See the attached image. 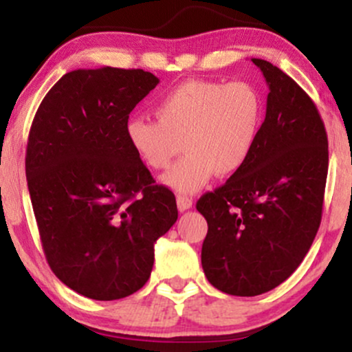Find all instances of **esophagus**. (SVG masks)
I'll return each instance as SVG.
<instances>
[{
  "label": "esophagus",
  "instance_id": "obj_1",
  "mask_svg": "<svg viewBox=\"0 0 352 352\" xmlns=\"http://www.w3.org/2000/svg\"><path fill=\"white\" fill-rule=\"evenodd\" d=\"M192 204H194V200H192V197L177 195V207H179L180 212L188 210V208L192 207Z\"/></svg>",
  "mask_w": 352,
  "mask_h": 352
}]
</instances>
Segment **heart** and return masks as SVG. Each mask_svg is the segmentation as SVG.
I'll use <instances>...</instances> for the list:
<instances>
[{"label": "heart", "mask_w": 352, "mask_h": 352, "mask_svg": "<svg viewBox=\"0 0 352 352\" xmlns=\"http://www.w3.org/2000/svg\"><path fill=\"white\" fill-rule=\"evenodd\" d=\"M157 120L126 123V140L153 170H165L185 150L162 182L177 192H195L217 173L232 175L249 160L261 133L264 102L249 82L187 80L153 105Z\"/></svg>", "instance_id": "1"}]
</instances>
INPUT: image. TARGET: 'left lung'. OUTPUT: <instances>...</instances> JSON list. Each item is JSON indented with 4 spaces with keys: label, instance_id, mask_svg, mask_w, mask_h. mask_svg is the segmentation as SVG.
<instances>
[{
    "label": "left lung",
    "instance_id": "left-lung-1",
    "mask_svg": "<svg viewBox=\"0 0 352 352\" xmlns=\"http://www.w3.org/2000/svg\"><path fill=\"white\" fill-rule=\"evenodd\" d=\"M269 85L267 108L249 160L197 210L207 220L202 267L230 296L283 284L311 249L322 217L327 133L318 107L283 69L252 58Z\"/></svg>",
    "mask_w": 352,
    "mask_h": 352
}]
</instances>
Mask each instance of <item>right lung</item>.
Returning a JSON list of instances; mask_svg holds the SVG:
<instances>
[{"instance_id": "add662e5", "label": "right lung", "mask_w": 352, "mask_h": 352, "mask_svg": "<svg viewBox=\"0 0 352 352\" xmlns=\"http://www.w3.org/2000/svg\"><path fill=\"white\" fill-rule=\"evenodd\" d=\"M144 69H75L38 107L26 180L46 261L69 289L115 300L142 289L153 244L179 217L126 140L130 111L157 87Z\"/></svg>"}]
</instances>
